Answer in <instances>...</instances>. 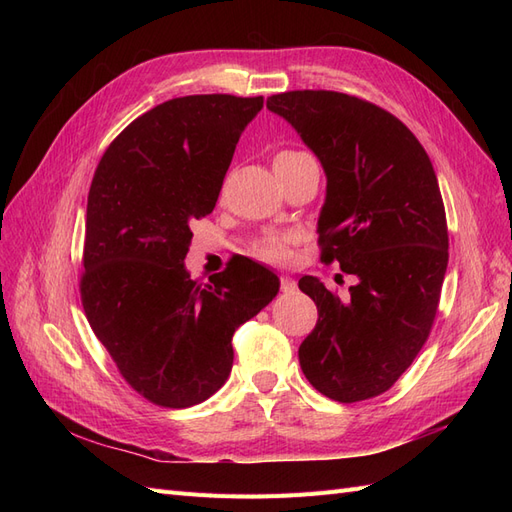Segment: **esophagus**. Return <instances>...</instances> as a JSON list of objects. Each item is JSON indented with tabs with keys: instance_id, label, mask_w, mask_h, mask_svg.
<instances>
[{
	"instance_id": "esophagus-1",
	"label": "esophagus",
	"mask_w": 512,
	"mask_h": 512,
	"mask_svg": "<svg viewBox=\"0 0 512 512\" xmlns=\"http://www.w3.org/2000/svg\"><path fill=\"white\" fill-rule=\"evenodd\" d=\"M280 288H282V292L284 294H290V292H294L297 290V282L292 280V277H288V275H284L282 280H280Z\"/></svg>"
}]
</instances>
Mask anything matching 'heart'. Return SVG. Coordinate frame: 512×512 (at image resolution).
<instances>
[{
    "instance_id": "obj_1",
    "label": "heart",
    "mask_w": 512,
    "mask_h": 512,
    "mask_svg": "<svg viewBox=\"0 0 512 512\" xmlns=\"http://www.w3.org/2000/svg\"><path fill=\"white\" fill-rule=\"evenodd\" d=\"M301 156H305L303 151L284 149V151L277 153L273 164L290 162V160H297V158H301ZM256 254L262 256V258H267V260H282V258H286V254H288L286 241H284V239H265V241H260V243L256 245Z\"/></svg>"
}]
</instances>
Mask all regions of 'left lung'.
Returning <instances> with one entry per match:
<instances>
[{"mask_svg":"<svg viewBox=\"0 0 512 512\" xmlns=\"http://www.w3.org/2000/svg\"><path fill=\"white\" fill-rule=\"evenodd\" d=\"M327 173L318 218L320 260L354 275L342 301L318 277L299 288L318 322L299 348L305 378L354 404L399 380L427 342L448 265V230L436 170L395 115L339 91L267 98Z\"/></svg>","mask_w":512,"mask_h":512,"instance_id":"left-lung-1","label":"left lung"}]
</instances>
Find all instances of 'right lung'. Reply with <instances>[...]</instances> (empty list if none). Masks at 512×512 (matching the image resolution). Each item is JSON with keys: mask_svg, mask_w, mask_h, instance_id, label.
Instances as JSON below:
<instances>
[{"mask_svg": "<svg viewBox=\"0 0 512 512\" xmlns=\"http://www.w3.org/2000/svg\"><path fill=\"white\" fill-rule=\"evenodd\" d=\"M262 96L173 98L108 145L87 196L81 301L136 393L164 408L209 399L232 369V335L280 290L250 258L209 284L185 271L192 222L218 203Z\"/></svg>", "mask_w": 512, "mask_h": 512, "instance_id": "right-lung-1", "label": "right lung"}]
</instances>
